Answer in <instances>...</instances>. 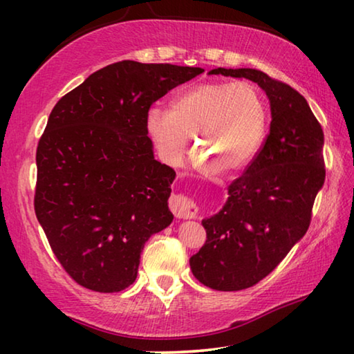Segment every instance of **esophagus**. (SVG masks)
<instances>
[{"mask_svg": "<svg viewBox=\"0 0 354 354\" xmlns=\"http://www.w3.org/2000/svg\"><path fill=\"white\" fill-rule=\"evenodd\" d=\"M170 209L176 218H195L198 207L183 195H173L170 198Z\"/></svg>", "mask_w": 354, "mask_h": 354, "instance_id": "esophagus-1", "label": "esophagus"}]
</instances>
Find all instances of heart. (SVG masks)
Returning <instances> with one entry per match:
<instances>
[{
    "label": "heart",
    "instance_id": "heart-1",
    "mask_svg": "<svg viewBox=\"0 0 354 354\" xmlns=\"http://www.w3.org/2000/svg\"><path fill=\"white\" fill-rule=\"evenodd\" d=\"M267 123L266 100L245 81L198 84L179 93L170 111L153 107L147 115L148 133L164 162H181L198 134V145L207 151L200 160L209 173L248 165L266 139Z\"/></svg>",
    "mask_w": 354,
    "mask_h": 354
}]
</instances>
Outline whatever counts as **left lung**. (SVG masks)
Instances as JSON below:
<instances>
[{
	"label": "left lung",
	"mask_w": 354,
	"mask_h": 354,
	"mask_svg": "<svg viewBox=\"0 0 354 354\" xmlns=\"http://www.w3.org/2000/svg\"><path fill=\"white\" fill-rule=\"evenodd\" d=\"M209 75L245 77L270 101V133L227 201L201 221L206 243L190 257L201 284L214 290L248 289L277 268L306 234L315 196L325 183L323 131L295 88L254 68H214Z\"/></svg>",
	"instance_id": "left-lung-1"
}]
</instances>
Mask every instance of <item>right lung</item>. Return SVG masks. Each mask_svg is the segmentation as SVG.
<instances>
[{
  "mask_svg": "<svg viewBox=\"0 0 354 354\" xmlns=\"http://www.w3.org/2000/svg\"><path fill=\"white\" fill-rule=\"evenodd\" d=\"M200 67L122 61L57 101L35 154L34 209L53 253L77 284L127 289L143 245L173 221L176 173L154 159L147 115Z\"/></svg>",
  "mask_w": 354,
  "mask_h": 354,
  "instance_id": "right-lung-1",
  "label": "right lung"
}]
</instances>
